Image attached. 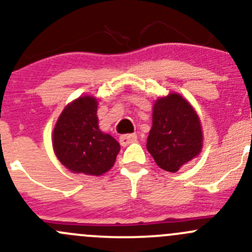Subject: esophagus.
Listing matches in <instances>:
<instances>
[{
  "mask_svg": "<svg viewBox=\"0 0 252 252\" xmlns=\"http://www.w3.org/2000/svg\"><path fill=\"white\" fill-rule=\"evenodd\" d=\"M136 135L135 134H126V135H121L119 136V142H121L122 146H128L131 142L136 141Z\"/></svg>",
  "mask_w": 252,
  "mask_h": 252,
  "instance_id": "esophagus-1",
  "label": "esophagus"
}]
</instances>
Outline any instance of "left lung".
<instances>
[{
  "label": "left lung",
  "instance_id": "8db88e82",
  "mask_svg": "<svg viewBox=\"0 0 252 252\" xmlns=\"http://www.w3.org/2000/svg\"><path fill=\"white\" fill-rule=\"evenodd\" d=\"M202 144L199 116L180 94L169 93L155 101L146 147L159 168L175 173L199 156Z\"/></svg>",
  "mask_w": 252,
  "mask_h": 252
}]
</instances>
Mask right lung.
<instances>
[{"label": "right lung", "instance_id": "1", "mask_svg": "<svg viewBox=\"0 0 252 252\" xmlns=\"http://www.w3.org/2000/svg\"><path fill=\"white\" fill-rule=\"evenodd\" d=\"M97 98L85 95L68 103L52 131L58 161L73 173L105 174L113 167L121 146L98 128Z\"/></svg>", "mask_w": 252, "mask_h": 252}]
</instances>
